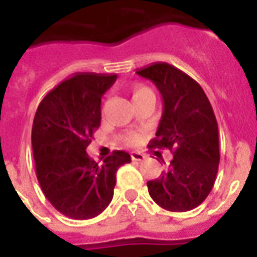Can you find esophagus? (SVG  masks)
Here are the masks:
<instances>
[{"instance_id":"obj_1","label":"esophagus","mask_w":257,"mask_h":257,"mask_svg":"<svg viewBox=\"0 0 257 257\" xmlns=\"http://www.w3.org/2000/svg\"><path fill=\"white\" fill-rule=\"evenodd\" d=\"M131 158H132V161H143L146 158V156L145 154H142V153L134 151V153L131 154Z\"/></svg>"}]
</instances>
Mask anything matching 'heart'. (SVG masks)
I'll list each match as a JSON object with an SVG mask.
<instances>
[{"instance_id":"1","label":"heart","mask_w":257,"mask_h":257,"mask_svg":"<svg viewBox=\"0 0 257 257\" xmlns=\"http://www.w3.org/2000/svg\"><path fill=\"white\" fill-rule=\"evenodd\" d=\"M153 92L151 89L149 88H146V86H138V88H135L134 92H132V99L136 100V99H139L142 96H146V95H151ZM140 140V136L139 134H136V132H129V134L123 135L122 136V142L123 145L126 146H136L139 143Z\"/></svg>"}]
</instances>
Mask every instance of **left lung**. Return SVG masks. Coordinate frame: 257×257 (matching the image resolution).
<instances>
[{"mask_svg": "<svg viewBox=\"0 0 257 257\" xmlns=\"http://www.w3.org/2000/svg\"><path fill=\"white\" fill-rule=\"evenodd\" d=\"M136 74L153 81L164 101L150 146L173 154L167 171L147 182L149 194L171 212L194 209L209 195L220 161L213 108L198 82L175 66L158 62Z\"/></svg>", "mask_w": 257, "mask_h": 257, "instance_id": "obj_1", "label": "left lung"}]
</instances>
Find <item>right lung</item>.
Listing matches in <instances>:
<instances>
[{
    "mask_svg": "<svg viewBox=\"0 0 257 257\" xmlns=\"http://www.w3.org/2000/svg\"><path fill=\"white\" fill-rule=\"evenodd\" d=\"M115 79V74H75L37 108L31 129L37 179L53 208L70 219L100 215L111 202L118 168L131 162L125 151L97 162L86 154L100 126L101 96Z\"/></svg>",
    "mask_w": 257,
    "mask_h": 257,
    "instance_id": "add662e5",
    "label": "right lung"
}]
</instances>
